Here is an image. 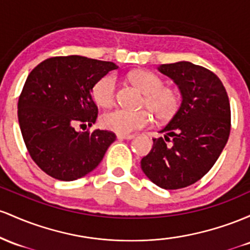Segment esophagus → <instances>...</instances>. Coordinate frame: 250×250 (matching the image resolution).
<instances>
[{
	"mask_svg": "<svg viewBox=\"0 0 250 250\" xmlns=\"http://www.w3.org/2000/svg\"><path fill=\"white\" fill-rule=\"evenodd\" d=\"M117 138L118 139H132L134 138L133 134H122V133H118L117 134Z\"/></svg>",
	"mask_w": 250,
	"mask_h": 250,
	"instance_id": "esophagus-1",
	"label": "esophagus"
}]
</instances>
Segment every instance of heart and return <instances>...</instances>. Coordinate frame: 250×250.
Listing matches in <instances>:
<instances>
[{
	"instance_id": "heart-1",
	"label": "heart",
	"mask_w": 250,
	"mask_h": 250,
	"mask_svg": "<svg viewBox=\"0 0 250 250\" xmlns=\"http://www.w3.org/2000/svg\"><path fill=\"white\" fill-rule=\"evenodd\" d=\"M131 80L145 94L144 105L159 120H169L177 113L179 95L175 89L165 87L159 75L150 71H139L131 74ZM94 102L102 107H110L116 103L117 78L106 74L94 83L92 88ZM151 116L147 111H128L116 108L104 113L100 124L106 130L126 134L145 127L150 124Z\"/></svg>"
}]
</instances>
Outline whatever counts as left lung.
<instances>
[{
	"label": "left lung",
	"instance_id": "1",
	"mask_svg": "<svg viewBox=\"0 0 250 250\" xmlns=\"http://www.w3.org/2000/svg\"><path fill=\"white\" fill-rule=\"evenodd\" d=\"M158 71L175 81L182 104L169 124L153 138L140 161L143 172L162 189L191 186L211 169L230 133V104L222 81L188 61L161 64Z\"/></svg>",
	"mask_w": 250,
	"mask_h": 250
}]
</instances>
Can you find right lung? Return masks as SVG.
<instances>
[{"instance_id":"1","label":"right lung","mask_w":250,"mask_h":250,"mask_svg":"<svg viewBox=\"0 0 250 250\" xmlns=\"http://www.w3.org/2000/svg\"><path fill=\"white\" fill-rule=\"evenodd\" d=\"M116 63L79 55L42 61L28 75L19 98L18 117L28 152L40 169L59 181H75L93 171L116 134L94 130L98 107L92 88Z\"/></svg>"}]
</instances>
